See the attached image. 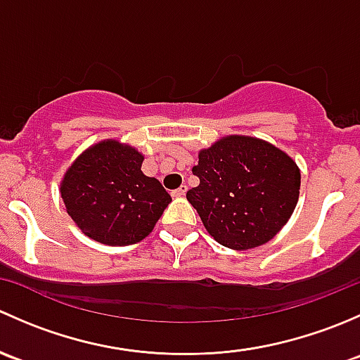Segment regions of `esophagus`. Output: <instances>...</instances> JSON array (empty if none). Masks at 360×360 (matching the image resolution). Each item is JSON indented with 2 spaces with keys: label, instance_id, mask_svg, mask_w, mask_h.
<instances>
[{
  "label": "esophagus",
  "instance_id": "obj_1",
  "mask_svg": "<svg viewBox=\"0 0 360 360\" xmlns=\"http://www.w3.org/2000/svg\"><path fill=\"white\" fill-rule=\"evenodd\" d=\"M186 190H188V188H186V186H184V184H183V186H179V188H177V190H174V191H172V193H170V195H172V197H174V198H179V197H184V193H186Z\"/></svg>",
  "mask_w": 360,
  "mask_h": 360
}]
</instances>
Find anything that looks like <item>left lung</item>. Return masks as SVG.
<instances>
[{
    "label": "left lung",
    "instance_id": "8db88e82",
    "mask_svg": "<svg viewBox=\"0 0 360 360\" xmlns=\"http://www.w3.org/2000/svg\"><path fill=\"white\" fill-rule=\"evenodd\" d=\"M193 174L200 183L188 190V202L210 237L235 250L271 240L300 198L296 162L256 137H223L198 153Z\"/></svg>",
    "mask_w": 360,
    "mask_h": 360
}]
</instances>
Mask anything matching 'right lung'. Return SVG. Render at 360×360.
I'll return each instance as SVG.
<instances>
[{
	"label": "right lung",
	"mask_w": 360,
	"mask_h": 360,
	"mask_svg": "<svg viewBox=\"0 0 360 360\" xmlns=\"http://www.w3.org/2000/svg\"><path fill=\"white\" fill-rule=\"evenodd\" d=\"M143 160L136 148L108 139L83 151L66 170L60 195L86 237L130 245L151 233L172 198L158 179L144 176Z\"/></svg>",
	"instance_id": "add662e5"
}]
</instances>
